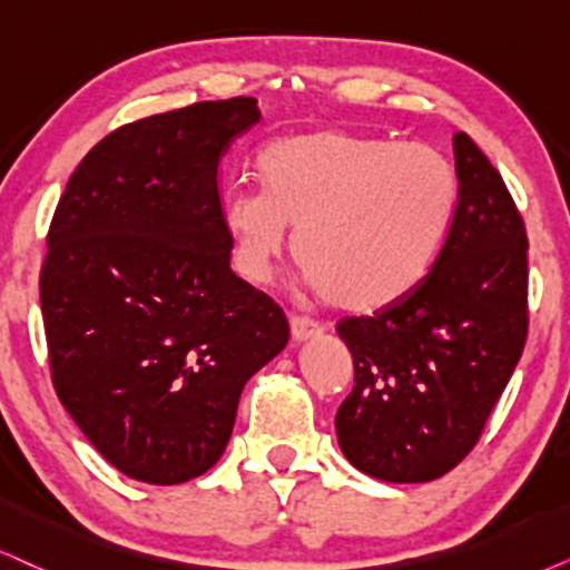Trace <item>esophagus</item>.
Here are the masks:
<instances>
[{
	"label": "esophagus",
	"mask_w": 570,
	"mask_h": 570,
	"mask_svg": "<svg viewBox=\"0 0 570 570\" xmlns=\"http://www.w3.org/2000/svg\"><path fill=\"white\" fill-rule=\"evenodd\" d=\"M289 328H292V338L294 342H307V338L318 336L321 326L309 318H299V315H289Z\"/></svg>",
	"instance_id": "obj_1"
}]
</instances>
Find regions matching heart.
I'll return each mask as SVG.
<instances>
[{"label":"heart","instance_id":"b5f03b06","mask_svg":"<svg viewBox=\"0 0 570 570\" xmlns=\"http://www.w3.org/2000/svg\"><path fill=\"white\" fill-rule=\"evenodd\" d=\"M261 173L265 194L234 191L223 205L236 271L268 278L292 228L309 289L352 313L397 305L429 276L460 202L439 149L338 128L273 141Z\"/></svg>","mask_w":570,"mask_h":570}]
</instances>
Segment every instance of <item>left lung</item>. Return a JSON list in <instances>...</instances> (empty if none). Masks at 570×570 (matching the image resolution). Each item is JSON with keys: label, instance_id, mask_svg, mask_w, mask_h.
<instances>
[{"label": "left lung", "instance_id": "left-lung-1", "mask_svg": "<svg viewBox=\"0 0 570 570\" xmlns=\"http://www.w3.org/2000/svg\"><path fill=\"white\" fill-rule=\"evenodd\" d=\"M452 144L460 202L434 268L397 305L336 326L355 363L338 446L394 484L444 476L476 446L529 334L521 213L471 136Z\"/></svg>", "mask_w": 570, "mask_h": 570}]
</instances>
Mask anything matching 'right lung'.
Returning a JSON list of instances; mask_svg holds the SVG:
<instances>
[{
    "label": "right lung",
    "mask_w": 570,
    "mask_h": 570,
    "mask_svg": "<svg viewBox=\"0 0 570 570\" xmlns=\"http://www.w3.org/2000/svg\"><path fill=\"white\" fill-rule=\"evenodd\" d=\"M252 97L126 124L89 149L47 234L39 294L60 402L144 484L218 463L242 389L289 342L284 309L236 276L218 189Z\"/></svg>",
    "instance_id": "add662e5"
}]
</instances>
